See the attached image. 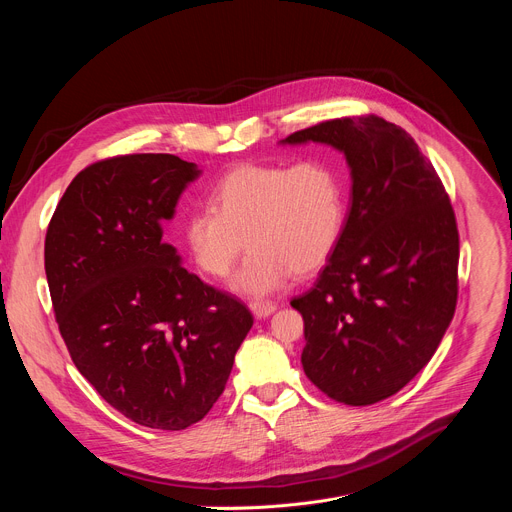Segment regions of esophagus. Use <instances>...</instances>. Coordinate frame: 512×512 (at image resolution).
I'll use <instances>...</instances> for the list:
<instances>
[{"instance_id": "obj_1", "label": "esophagus", "mask_w": 512, "mask_h": 512, "mask_svg": "<svg viewBox=\"0 0 512 512\" xmlns=\"http://www.w3.org/2000/svg\"><path fill=\"white\" fill-rule=\"evenodd\" d=\"M277 310V306L273 302H253L251 304V312L255 318L263 320V318H269L273 312Z\"/></svg>"}]
</instances>
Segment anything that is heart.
Returning <instances> with one entry per match:
<instances>
[{"label": "heart", "mask_w": 512, "mask_h": 512, "mask_svg": "<svg viewBox=\"0 0 512 512\" xmlns=\"http://www.w3.org/2000/svg\"><path fill=\"white\" fill-rule=\"evenodd\" d=\"M348 214L344 170L328 158L287 164H241L210 192V208L186 214L184 247L208 277H227L235 294L261 300L281 289L294 271H318L334 253Z\"/></svg>", "instance_id": "obj_1"}]
</instances>
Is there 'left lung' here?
Masks as SVG:
<instances>
[{
  "mask_svg": "<svg viewBox=\"0 0 512 512\" xmlns=\"http://www.w3.org/2000/svg\"><path fill=\"white\" fill-rule=\"evenodd\" d=\"M344 154L350 208L318 281L291 300L304 318L302 367L344 405L401 391L431 360L456 310L460 241L442 180L415 139L377 115L324 121L281 145Z\"/></svg>",
  "mask_w": 512,
  "mask_h": 512,
  "instance_id": "8db88e82",
  "label": "left lung"
}]
</instances>
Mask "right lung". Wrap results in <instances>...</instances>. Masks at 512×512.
<instances>
[{
  "instance_id": "right-lung-1",
  "label": "right lung",
  "mask_w": 512,
  "mask_h": 512,
  "mask_svg": "<svg viewBox=\"0 0 512 512\" xmlns=\"http://www.w3.org/2000/svg\"><path fill=\"white\" fill-rule=\"evenodd\" d=\"M202 174L170 154L97 162L70 182L44 243L60 334L127 419L178 431L223 395L253 326L245 304L182 267L162 223Z\"/></svg>"
}]
</instances>
